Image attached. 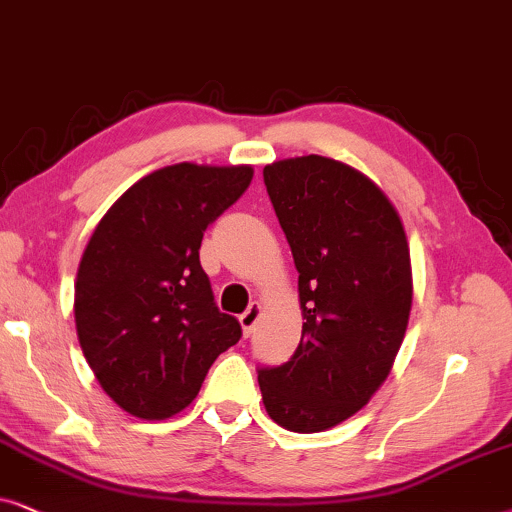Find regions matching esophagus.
<instances>
[{"label": "esophagus", "instance_id": "obj_1", "mask_svg": "<svg viewBox=\"0 0 512 512\" xmlns=\"http://www.w3.org/2000/svg\"><path fill=\"white\" fill-rule=\"evenodd\" d=\"M260 316H262V306L257 304V302H252L248 309H245L241 316H238V320H241V327H243V335L248 337L252 330H255V325H257V320H260Z\"/></svg>", "mask_w": 512, "mask_h": 512}]
</instances>
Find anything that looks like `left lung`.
Returning <instances> with one entry per match:
<instances>
[{"mask_svg": "<svg viewBox=\"0 0 512 512\" xmlns=\"http://www.w3.org/2000/svg\"><path fill=\"white\" fill-rule=\"evenodd\" d=\"M264 185L299 271L304 325L288 363L257 367V381L278 426L318 433L391 372L412 306L410 248L384 192L335 159L271 163Z\"/></svg>", "mask_w": 512, "mask_h": 512, "instance_id": "8db88e82", "label": "left lung"}]
</instances>
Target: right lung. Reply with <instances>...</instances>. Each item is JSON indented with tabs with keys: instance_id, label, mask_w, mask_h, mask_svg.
<instances>
[{
	"instance_id": "add662e5",
	"label": "right lung",
	"mask_w": 512,
	"mask_h": 512,
	"mask_svg": "<svg viewBox=\"0 0 512 512\" xmlns=\"http://www.w3.org/2000/svg\"><path fill=\"white\" fill-rule=\"evenodd\" d=\"M250 180V166L161 168L107 210L86 245L74 285L79 344L105 393L133 417L185 410L243 335L217 309L199 248Z\"/></svg>"
}]
</instances>
